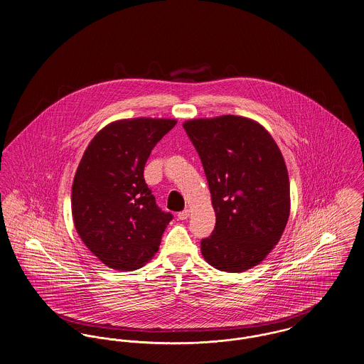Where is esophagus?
Here are the masks:
<instances>
[{"label": "esophagus", "mask_w": 364, "mask_h": 364, "mask_svg": "<svg viewBox=\"0 0 364 364\" xmlns=\"http://www.w3.org/2000/svg\"><path fill=\"white\" fill-rule=\"evenodd\" d=\"M188 217H189V210H183V211L178 213V219H181V220L188 219Z\"/></svg>", "instance_id": "34e87169"}]
</instances>
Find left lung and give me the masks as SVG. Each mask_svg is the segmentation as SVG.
<instances>
[{
  "label": "left lung",
  "instance_id": "8db88e82",
  "mask_svg": "<svg viewBox=\"0 0 364 364\" xmlns=\"http://www.w3.org/2000/svg\"><path fill=\"white\" fill-rule=\"evenodd\" d=\"M207 176L215 228L201 240L211 267L244 272L276 245L290 215V181L280 149L258 122L239 116L183 124Z\"/></svg>",
  "mask_w": 364,
  "mask_h": 364
}]
</instances>
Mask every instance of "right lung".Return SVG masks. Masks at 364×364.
<instances>
[{"instance_id":"add662e5","label":"right lung","mask_w":364,"mask_h":364,"mask_svg":"<svg viewBox=\"0 0 364 364\" xmlns=\"http://www.w3.org/2000/svg\"><path fill=\"white\" fill-rule=\"evenodd\" d=\"M175 124L146 117L112 122L84 151L72 188L74 226L106 267L135 270L159 251L172 214L156 204L144 170Z\"/></svg>"}]
</instances>
